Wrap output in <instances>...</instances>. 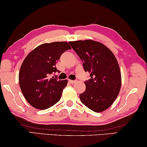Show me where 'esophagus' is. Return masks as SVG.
<instances>
[{"label":"esophagus","mask_w":147,"mask_h":147,"mask_svg":"<svg viewBox=\"0 0 147 147\" xmlns=\"http://www.w3.org/2000/svg\"><path fill=\"white\" fill-rule=\"evenodd\" d=\"M69 82L71 84H74L76 82V80H69Z\"/></svg>","instance_id":"1"}]
</instances>
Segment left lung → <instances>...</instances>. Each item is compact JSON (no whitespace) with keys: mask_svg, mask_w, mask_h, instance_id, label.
Here are the masks:
<instances>
[{"mask_svg":"<svg viewBox=\"0 0 147 147\" xmlns=\"http://www.w3.org/2000/svg\"><path fill=\"white\" fill-rule=\"evenodd\" d=\"M69 43L82 61L84 71L90 73V79L85 81L86 90L79 95L81 102L94 112L104 111L115 101L121 89V71L115 56L97 41Z\"/></svg>","mask_w":147,"mask_h":147,"instance_id":"obj_1","label":"left lung"}]
</instances>
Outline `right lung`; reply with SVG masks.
<instances>
[{
  "label": "right lung",
  "mask_w": 147,
  "mask_h": 147,
  "mask_svg": "<svg viewBox=\"0 0 147 147\" xmlns=\"http://www.w3.org/2000/svg\"><path fill=\"white\" fill-rule=\"evenodd\" d=\"M71 49L67 42L44 43L28 54L22 63L19 82L24 98L35 108L45 109L56 104L67 80H58L52 74L59 71L56 61L64 52Z\"/></svg>",
  "instance_id": "obj_1"
}]
</instances>
